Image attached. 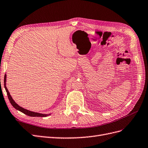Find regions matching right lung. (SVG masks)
Returning a JSON list of instances; mask_svg holds the SVG:
<instances>
[{
  "label": "right lung",
  "instance_id": "obj_1",
  "mask_svg": "<svg viewBox=\"0 0 148 148\" xmlns=\"http://www.w3.org/2000/svg\"><path fill=\"white\" fill-rule=\"evenodd\" d=\"M6 81H7V75L5 74V77H4V87H5V89L7 93V95H8V99L10 100V102L15 109H16L17 110L22 112V113H23L25 114H26V115L29 116H32V117H47V116H48L50 114H51V113L50 114H42V113H37V112L31 111H29L27 109H25V108H23V107L18 105L14 101V100L13 99L11 95L10 94L9 91L8 90V89L7 88V86H6Z\"/></svg>",
  "mask_w": 148,
  "mask_h": 148
}]
</instances>
